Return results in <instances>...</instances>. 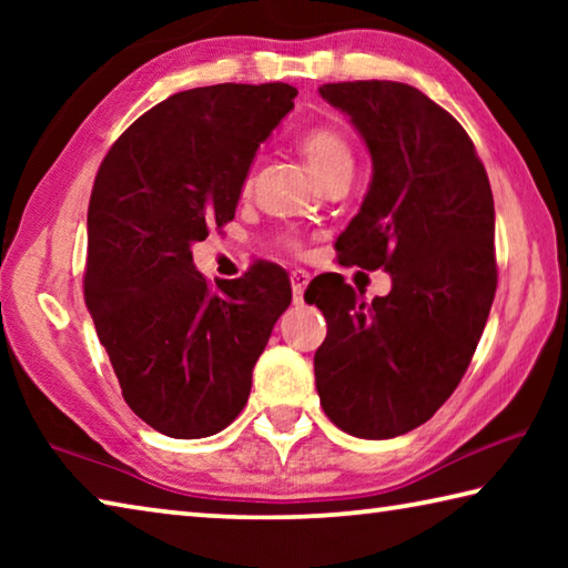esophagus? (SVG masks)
<instances>
[{
	"mask_svg": "<svg viewBox=\"0 0 568 568\" xmlns=\"http://www.w3.org/2000/svg\"><path fill=\"white\" fill-rule=\"evenodd\" d=\"M307 283H311V275H307L305 271H293L291 273V285H293V301L295 303H303V293Z\"/></svg>",
	"mask_w": 568,
	"mask_h": 568,
	"instance_id": "esophagus-1",
	"label": "esophagus"
}]
</instances>
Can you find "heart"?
Wrapping results in <instances>:
<instances>
[{"mask_svg":"<svg viewBox=\"0 0 568 568\" xmlns=\"http://www.w3.org/2000/svg\"><path fill=\"white\" fill-rule=\"evenodd\" d=\"M297 148H301V155L305 158L307 168L313 170V175L321 182L331 175L333 170H338L343 165H351V148L348 142L343 140L341 132H335L333 128H311L301 134L297 140Z\"/></svg>","mask_w":568,"mask_h":568,"instance_id":"b5f03b06","label":"heart"}]
</instances>
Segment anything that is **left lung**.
Instances as JSON below:
<instances>
[{"label":"left lung","instance_id":"8db88e82","mask_svg":"<svg viewBox=\"0 0 568 568\" xmlns=\"http://www.w3.org/2000/svg\"><path fill=\"white\" fill-rule=\"evenodd\" d=\"M318 92L373 160L335 243L341 265L383 267L393 285L371 303L335 273L307 285L328 323L315 388L345 434L393 438L434 416L474 358L496 293L494 195L466 130L420 90L361 80Z\"/></svg>","mask_w":568,"mask_h":568}]
</instances>
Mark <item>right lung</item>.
<instances>
[{"instance_id":"1","label":"right lung","mask_w":568,"mask_h":568,"mask_svg":"<svg viewBox=\"0 0 568 568\" xmlns=\"http://www.w3.org/2000/svg\"><path fill=\"white\" fill-rule=\"evenodd\" d=\"M295 94L283 82L172 94L122 132L94 178L84 303L122 398L170 438L213 436L237 418L291 305L283 267L257 263L213 287L192 245L235 217L255 152Z\"/></svg>"}]
</instances>
